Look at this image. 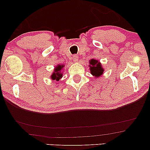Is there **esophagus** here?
<instances>
[{
    "instance_id": "esophagus-1",
    "label": "esophagus",
    "mask_w": 150,
    "mask_h": 150,
    "mask_svg": "<svg viewBox=\"0 0 150 150\" xmlns=\"http://www.w3.org/2000/svg\"><path fill=\"white\" fill-rule=\"evenodd\" d=\"M73 61H74V62H75V63H76V62H78V61H79V57H78V56L77 55H74L73 56Z\"/></svg>"
}]
</instances>
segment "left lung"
<instances>
[{"label": "left lung", "mask_w": 150, "mask_h": 150, "mask_svg": "<svg viewBox=\"0 0 150 150\" xmlns=\"http://www.w3.org/2000/svg\"><path fill=\"white\" fill-rule=\"evenodd\" d=\"M89 70L95 79H98L104 74V69L102 63L96 59H91L89 60Z\"/></svg>", "instance_id": "obj_1"}]
</instances>
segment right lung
I'll use <instances>...</instances> for the list:
<instances>
[{"instance_id": "1", "label": "right lung", "mask_w": 150, "mask_h": 150, "mask_svg": "<svg viewBox=\"0 0 150 150\" xmlns=\"http://www.w3.org/2000/svg\"><path fill=\"white\" fill-rule=\"evenodd\" d=\"M65 67L64 64H58L55 65L53 72L50 76L52 81H59L63 77V69Z\"/></svg>"}]
</instances>
